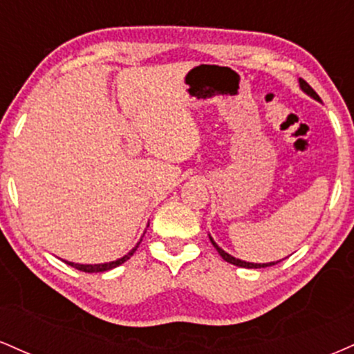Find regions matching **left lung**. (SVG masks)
Wrapping results in <instances>:
<instances>
[{"mask_svg":"<svg viewBox=\"0 0 354 354\" xmlns=\"http://www.w3.org/2000/svg\"><path fill=\"white\" fill-rule=\"evenodd\" d=\"M299 86H301V89L304 93H308V95L311 96V98H315V100H318V101H321V98L318 95H316V91L315 89H313L310 84L306 83V81L304 80H301L299 78ZM211 239V238H209ZM211 243H213V246L216 248V251L219 253V256H221L223 259H225V261H228V263H231V265H234V266H241V268H266V266H273V265H276V263H279V261H276V263H246V261H241V259H236V258H233V256L231 254H228V253H225V251L221 250V248H219L216 243L213 241V239H211Z\"/></svg>","mask_w":354,"mask_h":354,"instance_id":"1","label":"left lung"}]
</instances>
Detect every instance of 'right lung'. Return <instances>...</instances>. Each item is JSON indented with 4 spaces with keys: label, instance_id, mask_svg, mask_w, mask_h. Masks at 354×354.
<instances>
[{
    "label": "right lung",
    "instance_id": "1",
    "mask_svg": "<svg viewBox=\"0 0 354 354\" xmlns=\"http://www.w3.org/2000/svg\"><path fill=\"white\" fill-rule=\"evenodd\" d=\"M136 248H138V245H136L135 248H133V250L129 251L128 254H124L123 258L118 259V261H113V263H104V265H76V263H68V261H64V263H68V265H70V266L76 268V270L84 271V273H101V271L113 270V268H116V266L123 265L124 261H128V259L131 258V256H133V253H135V251H136Z\"/></svg>",
    "mask_w": 354,
    "mask_h": 354
}]
</instances>
